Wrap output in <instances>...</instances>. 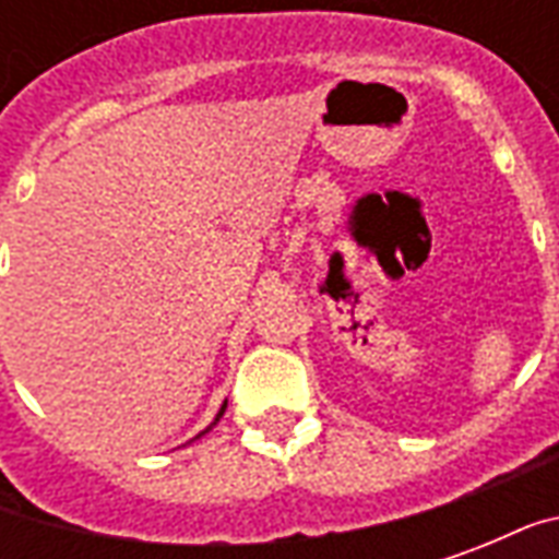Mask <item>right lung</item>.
Returning <instances> with one entry per match:
<instances>
[{
	"label": "right lung",
	"mask_w": 559,
	"mask_h": 559,
	"mask_svg": "<svg viewBox=\"0 0 559 559\" xmlns=\"http://www.w3.org/2000/svg\"><path fill=\"white\" fill-rule=\"evenodd\" d=\"M224 407H227V401H224ZM224 407H221V411H218V416H215V421H212V425H218V419H221V416H224ZM212 425H209L206 431H212ZM206 431H203V433H206ZM197 437H200V433H197Z\"/></svg>",
	"instance_id": "right-lung-1"
}]
</instances>
